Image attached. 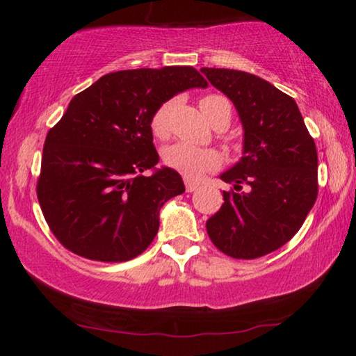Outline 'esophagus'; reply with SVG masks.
<instances>
[{"mask_svg": "<svg viewBox=\"0 0 356 356\" xmlns=\"http://www.w3.org/2000/svg\"><path fill=\"white\" fill-rule=\"evenodd\" d=\"M197 188H199V183L197 181H191V179H184V189H186V193L196 191Z\"/></svg>", "mask_w": 356, "mask_h": 356, "instance_id": "esophagus-1", "label": "esophagus"}]
</instances>
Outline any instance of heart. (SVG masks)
<instances>
[{
    "mask_svg": "<svg viewBox=\"0 0 356 356\" xmlns=\"http://www.w3.org/2000/svg\"><path fill=\"white\" fill-rule=\"evenodd\" d=\"M202 113L207 116L211 123H217L218 120H225L230 123L232 118V104L225 97L220 95H206L199 102ZM173 102H165L155 110L150 120V129L155 138L168 139L170 136V113H172ZM236 150L240 149L238 144L233 145ZM163 162L168 168L181 173L184 178H199L209 172H213L222 165V155L216 149L196 147V145L179 143L168 147L163 152Z\"/></svg>",
    "mask_w": 356,
    "mask_h": 356,
    "instance_id": "b5f03b06",
    "label": "heart"
}]
</instances>
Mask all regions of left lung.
I'll return each mask as SVG.
<instances>
[{
  "label": "left lung",
  "mask_w": 356,
  "mask_h": 356,
  "mask_svg": "<svg viewBox=\"0 0 356 356\" xmlns=\"http://www.w3.org/2000/svg\"><path fill=\"white\" fill-rule=\"evenodd\" d=\"M240 113L245 152L222 175L223 204L206 222L223 254L256 259L295 236L318 197V152L296 102L245 71L202 67Z\"/></svg>",
  "instance_id": "obj_1"
}]
</instances>
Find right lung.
<instances>
[{
  "mask_svg": "<svg viewBox=\"0 0 356 356\" xmlns=\"http://www.w3.org/2000/svg\"><path fill=\"white\" fill-rule=\"evenodd\" d=\"M207 87L191 66L128 70L102 76L72 97L48 131L37 197L58 241L77 256L123 262L147 250L159 212L184 193L179 175L159 162L150 120L178 92Z\"/></svg>",
  "mask_w": 356,
  "mask_h": 356,
  "instance_id": "1",
  "label": "right lung"
}]
</instances>
